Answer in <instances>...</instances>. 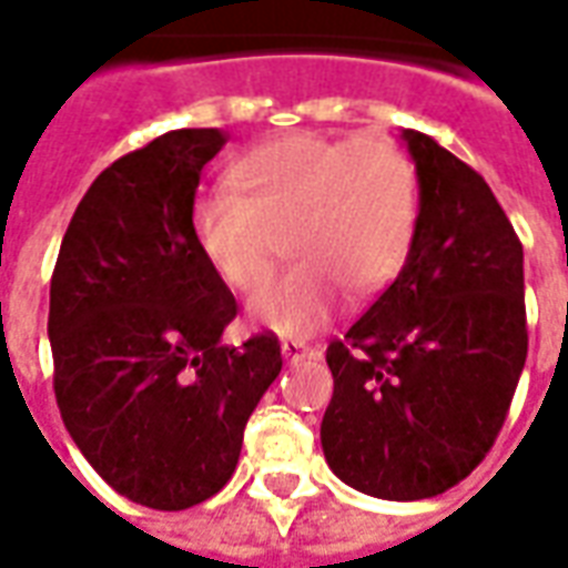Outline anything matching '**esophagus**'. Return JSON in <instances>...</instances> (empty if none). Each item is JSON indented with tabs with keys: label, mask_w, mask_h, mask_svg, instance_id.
I'll use <instances>...</instances> for the list:
<instances>
[{
	"label": "esophagus",
	"mask_w": 568,
	"mask_h": 568,
	"mask_svg": "<svg viewBox=\"0 0 568 568\" xmlns=\"http://www.w3.org/2000/svg\"><path fill=\"white\" fill-rule=\"evenodd\" d=\"M316 349L307 344H301V341H283V356L288 358V362H297V358H304V356H313Z\"/></svg>",
	"instance_id": "1"
}]
</instances>
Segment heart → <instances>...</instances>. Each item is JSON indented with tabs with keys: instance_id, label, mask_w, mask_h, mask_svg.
<instances>
[{
	"instance_id": "b5f03b06",
	"label": "heart",
	"mask_w": 568,
	"mask_h": 568,
	"mask_svg": "<svg viewBox=\"0 0 568 568\" xmlns=\"http://www.w3.org/2000/svg\"><path fill=\"white\" fill-rule=\"evenodd\" d=\"M227 185L194 203L191 234L206 267L240 295L267 283L283 240L295 267L248 304L267 332L313 334L344 292L377 295L405 267L417 179L389 142L297 130L236 158Z\"/></svg>"
}]
</instances>
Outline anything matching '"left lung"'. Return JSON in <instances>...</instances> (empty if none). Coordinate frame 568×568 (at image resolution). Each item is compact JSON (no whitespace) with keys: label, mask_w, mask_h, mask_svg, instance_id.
Masks as SVG:
<instances>
[{"label":"left lung","mask_w":568,"mask_h":568,"mask_svg":"<svg viewBox=\"0 0 568 568\" xmlns=\"http://www.w3.org/2000/svg\"><path fill=\"white\" fill-rule=\"evenodd\" d=\"M419 212L405 267L332 341L325 463L377 499L438 496L499 435L526 362L524 246L493 191L438 142L402 130Z\"/></svg>","instance_id":"left-lung-1"}]
</instances>
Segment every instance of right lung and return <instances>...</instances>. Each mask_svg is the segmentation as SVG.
Masks as SVG:
<instances>
[{"label": "right lung", "instance_id": "add662e5", "mask_svg": "<svg viewBox=\"0 0 568 568\" xmlns=\"http://www.w3.org/2000/svg\"><path fill=\"white\" fill-rule=\"evenodd\" d=\"M219 128L170 130L93 179L60 243L48 337L67 432L109 487L182 511L231 480L280 341L224 346L231 288L200 258L191 210Z\"/></svg>", "mask_w": 568, "mask_h": 568}]
</instances>
